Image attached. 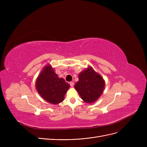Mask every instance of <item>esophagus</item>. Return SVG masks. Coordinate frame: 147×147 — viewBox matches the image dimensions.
<instances>
[{
  "label": "esophagus",
  "mask_w": 147,
  "mask_h": 147,
  "mask_svg": "<svg viewBox=\"0 0 147 147\" xmlns=\"http://www.w3.org/2000/svg\"><path fill=\"white\" fill-rule=\"evenodd\" d=\"M69 84H70V86H71V87H73L74 86V83L73 82H69Z\"/></svg>",
  "instance_id": "1"
}]
</instances>
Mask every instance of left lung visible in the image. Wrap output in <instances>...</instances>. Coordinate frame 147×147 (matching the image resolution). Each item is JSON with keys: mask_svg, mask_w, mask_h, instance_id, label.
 <instances>
[{"mask_svg": "<svg viewBox=\"0 0 147 147\" xmlns=\"http://www.w3.org/2000/svg\"><path fill=\"white\" fill-rule=\"evenodd\" d=\"M104 87L105 81L102 76L91 67L79 74V81L74 86L81 98L86 103L95 102L102 95Z\"/></svg>", "mask_w": 147, "mask_h": 147, "instance_id": "obj_1", "label": "left lung"}]
</instances>
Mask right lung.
Here are the masks:
<instances>
[{
    "mask_svg": "<svg viewBox=\"0 0 147 147\" xmlns=\"http://www.w3.org/2000/svg\"><path fill=\"white\" fill-rule=\"evenodd\" d=\"M38 93L47 102L58 104L63 102L69 84L64 79L59 78L51 65H46L36 81Z\"/></svg>",
    "mask_w": 147,
    "mask_h": 147,
    "instance_id": "obj_1",
    "label": "right lung"
}]
</instances>
